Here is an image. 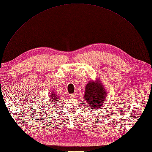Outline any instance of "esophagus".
Here are the masks:
<instances>
[{"label":"esophagus","instance_id":"esophagus-1","mask_svg":"<svg viewBox=\"0 0 152 152\" xmlns=\"http://www.w3.org/2000/svg\"><path fill=\"white\" fill-rule=\"evenodd\" d=\"M76 96H77V93H73V94H71V97H72V98H76Z\"/></svg>","mask_w":152,"mask_h":152}]
</instances>
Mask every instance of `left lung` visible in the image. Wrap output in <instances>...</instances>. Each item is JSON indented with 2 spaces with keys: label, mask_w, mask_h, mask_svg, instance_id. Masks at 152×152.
<instances>
[{
  "label": "left lung",
  "mask_w": 152,
  "mask_h": 152,
  "mask_svg": "<svg viewBox=\"0 0 152 152\" xmlns=\"http://www.w3.org/2000/svg\"><path fill=\"white\" fill-rule=\"evenodd\" d=\"M107 93L104 86L98 79L90 81L86 85L84 99L90 108L97 110L101 108L105 101Z\"/></svg>",
  "instance_id": "obj_1"
}]
</instances>
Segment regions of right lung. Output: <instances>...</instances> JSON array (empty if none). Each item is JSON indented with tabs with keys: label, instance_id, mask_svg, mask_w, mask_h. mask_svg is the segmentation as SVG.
<instances>
[{
	"label": "right lung",
	"instance_id": "1",
	"mask_svg": "<svg viewBox=\"0 0 152 152\" xmlns=\"http://www.w3.org/2000/svg\"><path fill=\"white\" fill-rule=\"evenodd\" d=\"M51 102H55L56 101H58V99H59V98L58 97V96L54 93V91H51V93H50V97H49Z\"/></svg>",
	"mask_w": 152,
	"mask_h": 152
}]
</instances>
